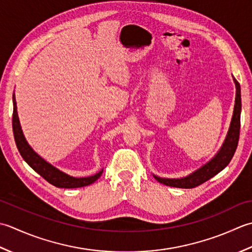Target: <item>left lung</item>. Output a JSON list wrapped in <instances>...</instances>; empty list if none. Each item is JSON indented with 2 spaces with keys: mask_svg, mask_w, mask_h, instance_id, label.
<instances>
[{
  "mask_svg": "<svg viewBox=\"0 0 252 252\" xmlns=\"http://www.w3.org/2000/svg\"><path fill=\"white\" fill-rule=\"evenodd\" d=\"M234 83L236 86V97H235V106L234 113L230 122L229 129L226 135V138L223 142L222 147L219 152L211 158L207 164H204L197 171H194L190 175L182 178H162L153 175L157 181L166 186L176 187V188H194L209 181L210 178L217 175L222 169L228 165L235 155L236 149H237L239 140V131H240V112H241V95H240V85L234 77Z\"/></svg>",
  "mask_w": 252,
  "mask_h": 252,
  "instance_id": "left-lung-1",
  "label": "left lung"
}]
</instances>
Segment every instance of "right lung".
Here are the masks:
<instances>
[{
  "label": "right lung",
  "mask_w": 252,
  "mask_h": 252,
  "mask_svg": "<svg viewBox=\"0 0 252 252\" xmlns=\"http://www.w3.org/2000/svg\"><path fill=\"white\" fill-rule=\"evenodd\" d=\"M13 132L18 151L24 160L28 163V165L33 171L37 172L40 176H42L45 181L59 188H78L88 186V185L94 183L102 175L103 169H101L99 173L89 177H73L60 171V169L54 167L53 165H51L49 162L43 160L28 145V142L24 136L17 114V105L16 100H15V94H13Z\"/></svg>",
  "instance_id": "obj_1"
}]
</instances>
